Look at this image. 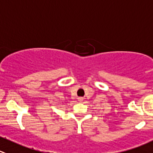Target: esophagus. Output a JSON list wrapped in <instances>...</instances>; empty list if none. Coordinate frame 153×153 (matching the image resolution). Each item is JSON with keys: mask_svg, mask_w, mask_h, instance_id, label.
<instances>
[{"mask_svg": "<svg viewBox=\"0 0 153 153\" xmlns=\"http://www.w3.org/2000/svg\"><path fill=\"white\" fill-rule=\"evenodd\" d=\"M78 100L79 101V102H82V101L84 100V98H83V97H78Z\"/></svg>", "mask_w": 153, "mask_h": 153, "instance_id": "1", "label": "esophagus"}]
</instances>
